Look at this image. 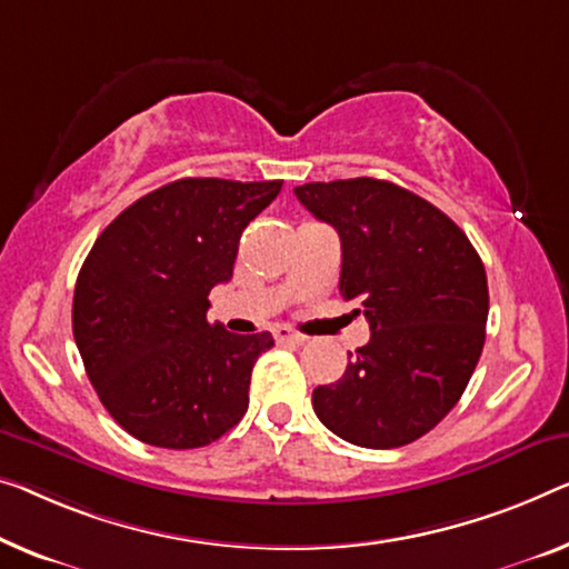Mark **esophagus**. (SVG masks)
I'll return each mask as SVG.
<instances>
[{"mask_svg": "<svg viewBox=\"0 0 569 569\" xmlns=\"http://www.w3.org/2000/svg\"><path fill=\"white\" fill-rule=\"evenodd\" d=\"M273 337H276L278 345H303V342H307V337L296 335L293 329H288V327H276Z\"/></svg>", "mask_w": 569, "mask_h": 569, "instance_id": "34e87169", "label": "esophagus"}]
</instances>
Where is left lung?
<instances>
[{"label":"left lung","instance_id":"obj_1","mask_svg":"<svg viewBox=\"0 0 569 569\" xmlns=\"http://www.w3.org/2000/svg\"><path fill=\"white\" fill-rule=\"evenodd\" d=\"M299 201L342 242L339 293L358 301L370 342L313 411L345 442L393 449L460 401L486 345L488 278L460 227L435 203L378 178L303 183Z\"/></svg>","mask_w":569,"mask_h":569}]
</instances>
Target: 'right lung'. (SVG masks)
Here are the masks:
<instances>
[{"instance_id":"1","label":"right lung","mask_w":569,"mask_h":569,"mask_svg":"<svg viewBox=\"0 0 569 569\" xmlns=\"http://www.w3.org/2000/svg\"><path fill=\"white\" fill-rule=\"evenodd\" d=\"M283 181L181 178L127 207L83 260L73 339L99 401L140 442L193 449L244 417L270 332L209 325V291Z\"/></svg>"}]
</instances>
